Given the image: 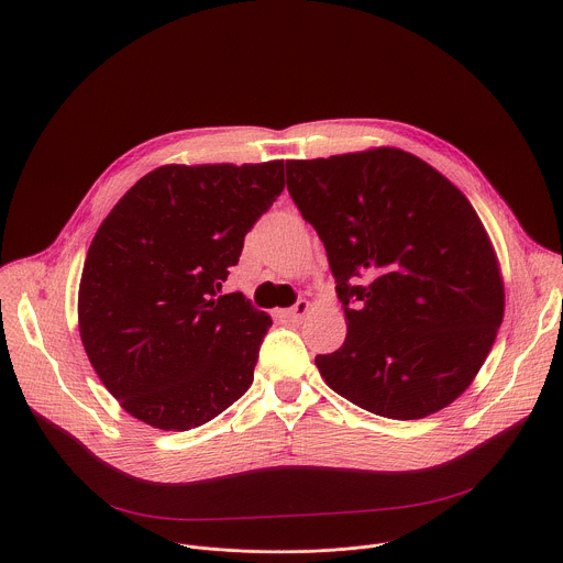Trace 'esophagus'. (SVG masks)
Listing matches in <instances>:
<instances>
[{"instance_id": "obj_1", "label": "esophagus", "mask_w": 563, "mask_h": 563, "mask_svg": "<svg viewBox=\"0 0 563 563\" xmlns=\"http://www.w3.org/2000/svg\"><path fill=\"white\" fill-rule=\"evenodd\" d=\"M309 309H311V302L302 298V300H298L291 309H287L285 313H287V318H289V320H294V323H296V320H300Z\"/></svg>"}]
</instances>
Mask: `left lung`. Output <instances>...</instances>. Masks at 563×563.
<instances>
[{"label":"left lung","instance_id":"1","mask_svg":"<svg viewBox=\"0 0 563 563\" xmlns=\"http://www.w3.org/2000/svg\"><path fill=\"white\" fill-rule=\"evenodd\" d=\"M287 189L323 240L345 309V343L316 356L320 376L378 417L448 408L486 363L506 307L470 200L396 146L287 159Z\"/></svg>","mask_w":563,"mask_h":563}]
</instances>
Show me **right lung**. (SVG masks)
Segmentation results:
<instances>
[{
  "instance_id": "right-lung-1",
  "label": "right lung",
  "mask_w": 563,
  "mask_h": 563,
  "mask_svg": "<svg viewBox=\"0 0 563 563\" xmlns=\"http://www.w3.org/2000/svg\"><path fill=\"white\" fill-rule=\"evenodd\" d=\"M283 189V159L165 165L102 220L79 278V339L137 421L185 432L250 389L272 318L222 283Z\"/></svg>"
}]
</instances>
